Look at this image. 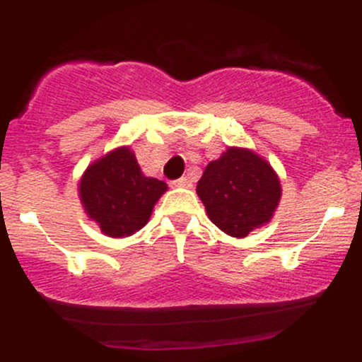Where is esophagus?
Here are the masks:
<instances>
[{"mask_svg": "<svg viewBox=\"0 0 362 362\" xmlns=\"http://www.w3.org/2000/svg\"><path fill=\"white\" fill-rule=\"evenodd\" d=\"M175 187H184V189H191L192 187V180L189 177H182L178 180L173 182Z\"/></svg>", "mask_w": 362, "mask_h": 362, "instance_id": "esophagus-1", "label": "esophagus"}]
</instances>
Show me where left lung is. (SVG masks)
I'll return each mask as SVG.
<instances>
[{"instance_id": "obj_1", "label": "left lung", "mask_w": 362, "mask_h": 362, "mask_svg": "<svg viewBox=\"0 0 362 362\" xmlns=\"http://www.w3.org/2000/svg\"><path fill=\"white\" fill-rule=\"evenodd\" d=\"M208 218L233 238H245L273 218L282 185L272 164L250 148L228 147L196 185Z\"/></svg>"}]
</instances>
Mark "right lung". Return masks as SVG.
I'll return each instance as SVG.
<instances>
[{"mask_svg":"<svg viewBox=\"0 0 362 362\" xmlns=\"http://www.w3.org/2000/svg\"><path fill=\"white\" fill-rule=\"evenodd\" d=\"M166 191V182L145 177L131 147H117L93 160L78 180L83 211L110 238L140 231Z\"/></svg>","mask_w":362,"mask_h":362,"instance_id":"right-lung-1","label":"right lung"}]
</instances>
